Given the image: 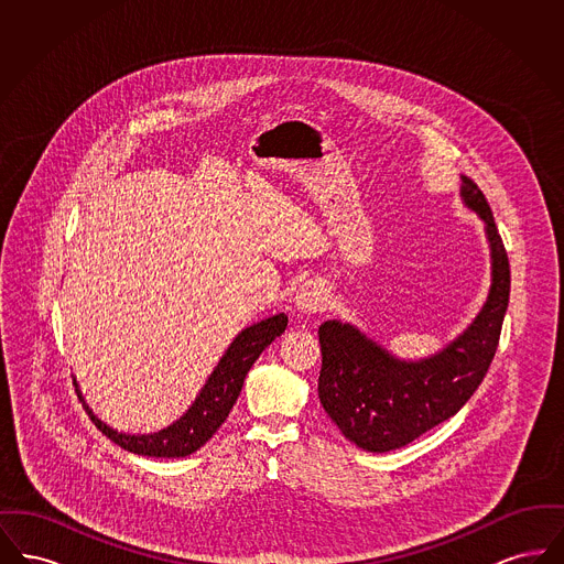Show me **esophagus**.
<instances>
[{
  "label": "esophagus",
  "mask_w": 564,
  "mask_h": 564,
  "mask_svg": "<svg viewBox=\"0 0 564 564\" xmlns=\"http://www.w3.org/2000/svg\"><path fill=\"white\" fill-rule=\"evenodd\" d=\"M294 302L300 313H317L327 304V292L319 281H306L295 292Z\"/></svg>",
  "instance_id": "obj_1"
}]
</instances>
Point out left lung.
Instances as JSON below:
<instances>
[{"instance_id":"obj_1","label":"left lung","mask_w":564,"mask_h":564,"mask_svg":"<svg viewBox=\"0 0 564 564\" xmlns=\"http://www.w3.org/2000/svg\"><path fill=\"white\" fill-rule=\"evenodd\" d=\"M460 200L484 221L490 290L480 313L455 340L423 359H400L357 325L323 322L319 400L340 433L368 453L402 448L448 421L480 387L499 345L510 302V262L492 212L469 177Z\"/></svg>"}]
</instances>
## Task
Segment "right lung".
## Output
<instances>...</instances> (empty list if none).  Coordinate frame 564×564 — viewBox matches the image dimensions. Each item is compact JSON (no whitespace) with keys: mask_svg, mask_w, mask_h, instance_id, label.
<instances>
[{"mask_svg":"<svg viewBox=\"0 0 564 564\" xmlns=\"http://www.w3.org/2000/svg\"><path fill=\"white\" fill-rule=\"evenodd\" d=\"M288 327V315L279 313L269 319L253 323L241 329L230 347L219 357L214 372L205 380L203 389L198 391L196 400L188 410L173 421L169 427L154 433H122L104 423L93 408L86 403L82 395L80 384L74 378L78 398L84 410L88 412L95 427L108 435L113 444L120 448L141 456H156V458H180L196 453L205 446L219 425L230 414L237 398L241 395L245 376L260 357V352L269 347L270 343L281 336Z\"/></svg>","mask_w":564,"mask_h":564,"instance_id":"obj_1","label":"right lung"}]
</instances>
